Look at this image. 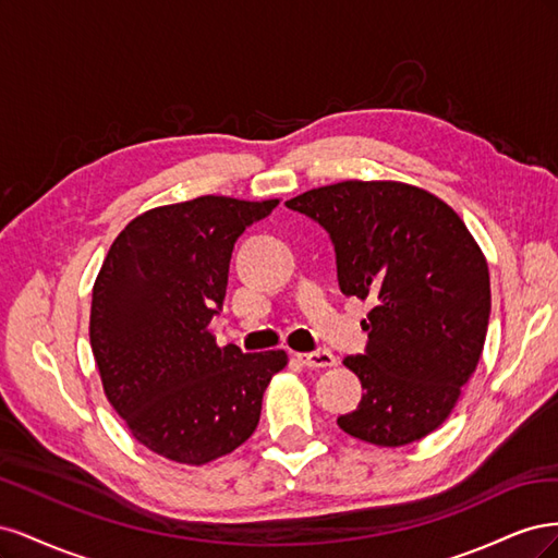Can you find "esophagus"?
Returning <instances> with one entry per match:
<instances>
[{
  "label": "esophagus",
  "mask_w": 558,
  "mask_h": 558,
  "mask_svg": "<svg viewBox=\"0 0 558 558\" xmlns=\"http://www.w3.org/2000/svg\"><path fill=\"white\" fill-rule=\"evenodd\" d=\"M295 359L305 367H332L337 359L330 351H312V353H295Z\"/></svg>",
  "instance_id": "1"
}]
</instances>
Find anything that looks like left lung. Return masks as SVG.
<instances>
[{
    "label": "left lung",
    "mask_w": 558,
    "mask_h": 558,
    "mask_svg": "<svg viewBox=\"0 0 558 558\" xmlns=\"http://www.w3.org/2000/svg\"><path fill=\"white\" fill-rule=\"evenodd\" d=\"M286 207L330 232L342 293L375 302L365 356L344 359L365 393L337 426L377 447L418 442L482 356L492 283L480 244L445 199L402 181L320 185Z\"/></svg>",
    "instance_id": "8db88e82"
}]
</instances>
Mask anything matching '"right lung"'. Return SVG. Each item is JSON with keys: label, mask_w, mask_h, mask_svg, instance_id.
Returning <instances> with one entry per match:
<instances>
[{"label": "right lung", "mask_w": 558, "mask_h": 558, "mask_svg": "<svg viewBox=\"0 0 558 558\" xmlns=\"http://www.w3.org/2000/svg\"><path fill=\"white\" fill-rule=\"evenodd\" d=\"M279 199L202 195L148 209L113 240L93 286L90 347L111 408L134 440L183 465L244 445L286 351L218 347L232 246Z\"/></svg>", "instance_id": "add662e5"}]
</instances>
